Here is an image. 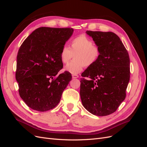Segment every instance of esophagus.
Returning <instances> with one entry per match:
<instances>
[{
  "label": "esophagus",
  "mask_w": 147,
  "mask_h": 147,
  "mask_svg": "<svg viewBox=\"0 0 147 147\" xmlns=\"http://www.w3.org/2000/svg\"><path fill=\"white\" fill-rule=\"evenodd\" d=\"M78 77H79V76L78 75H72V78H77Z\"/></svg>",
  "instance_id": "34e87169"
}]
</instances>
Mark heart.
Segmentation results:
<instances>
[{"label":"heart","instance_id":"b5f03b06","mask_svg":"<svg viewBox=\"0 0 147 147\" xmlns=\"http://www.w3.org/2000/svg\"><path fill=\"white\" fill-rule=\"evenodd\" d=\"M100 55L99 47L86 35L81 34L72 39L70 48L66 45L62 47L60 58L63 64H67L74 55V60L66 65L65 70L75 75L80 72L84 66L94 65Z\"/></svg>","mask_w":147,"mask_h":147}]
</instances>
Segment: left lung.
Listing matches in <instances>:
<instances>
[{"label":"left lung","instance_id":"1","mask_svg":"<svg viewBox=\"0 0 147 147\" xmlns=\"http://www.w3.org/2000/svg\"><path fill=\"white\" fill-rule=\"evenodd\" d=\"M86 32L99 47L100 55L96 63L82 74L81 100L91 113L107 116L114 113L126 98L130 79L129 56L116 34L91 30Z\"/></svg>","mask_w":147,"mask_h":147}]
</instances>
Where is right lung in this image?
<instances>
[{
    "mask_svg": "<svg viewBox=\"0 0 147 147\" xmlns=\"http://www.w3.org/2000/svg\"><path fill=\"white\" fill-rule=\"evenodd\" d=\"M70 28L42 27L25 39L17 55L16 80L21 99L28 107L39 112L54 109L72 80L65 71L60 52L72 35Z\"/></svg>",
    "mask_w": 147,
    "mask_h": 147,
    "instance_id": "add662e5",
    "label": "right lung"
}]
</instances>
